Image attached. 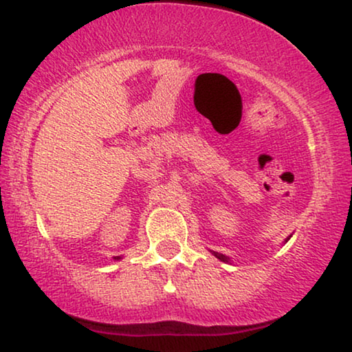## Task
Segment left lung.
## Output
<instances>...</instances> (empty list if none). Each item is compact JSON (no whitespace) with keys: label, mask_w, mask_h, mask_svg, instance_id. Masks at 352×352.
<instances>
[{"label":"left lung","mask_w":352,"mask_h":352,"mask_svg":"<svg viewBox=\"0 0 352 352\" xmlns=\"http://www.w3.org/2000/svg\"><path fill=\"white\" fill-rule=\"evenodd\" d=\"M290 237H292V235H290ZM290 237H287V239H285V242H288V240H290ZM210 252H211V250H210ZM211 253H213V254H214V256L219 259V261H224V263H230V258H229V256H226V254H223V253H218V252H211Z\"/></svg>","instance_id":"left-lung-1"}]
</instances>
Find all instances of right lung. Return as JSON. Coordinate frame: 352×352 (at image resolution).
Returning <instances> with one entry per match:
<instances>
[{
    "label": "right lung",
    "instance_id": "add662e5",
    "mask_svg": "<svg viewBox=\"0 0 352 352\" xmlns=\"http://www.w3.org/2000/svg\"><path fill=\"white\" fill-rule=\"evenodd\" d=\"M115 261H118V259H122V256H113Z\"/></svg>",
    "mask_w": 352,
    "mask_h": 352
}]
</instances>
